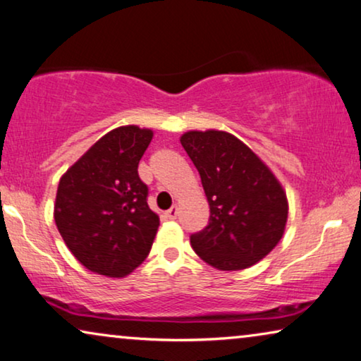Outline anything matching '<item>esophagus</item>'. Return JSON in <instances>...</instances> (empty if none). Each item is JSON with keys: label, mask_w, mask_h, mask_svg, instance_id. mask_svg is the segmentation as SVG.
<instances>
[{"label": "esophagus", "mask_w": 361, "mask_h": 361, "mask_svg": "<svg viewBox=\"0 0 361 361\" xmlns=\"http://www.w3.org/2000/svg\"><path fill=\"white\" fill-rule=\"evenodd\" d=\"M176 215H178V207H176V206H171V207L169 209V211L165 212V217L170 219V220L176 219Z\"/></svg>", "instance_id": "esophagus-1"}]
</instances>
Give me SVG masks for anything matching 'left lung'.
<instances>
[{"label":"left lung","instance_id":"obj_1","mask_svg":"<svg viewBox=\"0 0 361 361\" xmlns=\"http://www.w3.org/2000/svg\"><path fill=\"white\" fill-rule=\"evenodd\" d=\"M201 175L211 217L191 246L219 271L255 266L282 240L288 217L283 186L272 170L227 131H188L180 137Z\"/></svg>","mask_w":361,"mask_h":361}]
</instances>
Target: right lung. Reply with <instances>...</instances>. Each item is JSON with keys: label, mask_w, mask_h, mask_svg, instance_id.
Wrapping results in <instances>:
<instances>
[{"label": "right lung", "mask_w": 361, "mask_h": 361, "mask_svg": "<svg viewBox=\"0 0 361 361\" xmlns=\"http://www.w3.org/2000/svg\"><path fill=\"white\" fill-rule=\"evenodd\" d=\"M154 131L111 129L61 176L55 224L73 256L90 272L121 279L142 264L160 225L147 206L139 160Z\"/></svg>", "instance_id": "obj_1"}]
</instances>
